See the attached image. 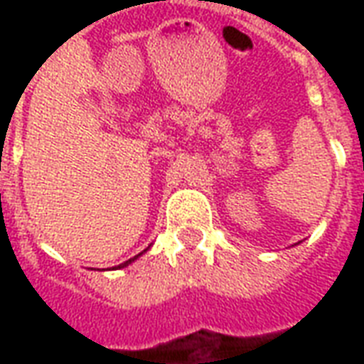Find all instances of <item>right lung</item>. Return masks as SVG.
<instances>
[{
	"instance_id": "add662e5",
	"label": "right lung",
	"mask_w": 364,
	"mask_h": 364,
	"mask_svg": "<svg viewBox=\"0 0 364 364\" xmlns=\"http://www.w3.org/2000/svg\"><path fill=\"white\" fill-rule=\"evenodd\" d=\"M144 252H146V250H144ZM144 252H142V253H144ZM142 253H138V255H142ZM138 255H134V257H132V259L124 261V263H120L119 267H114V269H122V267H128V265H130V263H132V261H136V259H138Z\"/></svg>"
}]
</instances>
